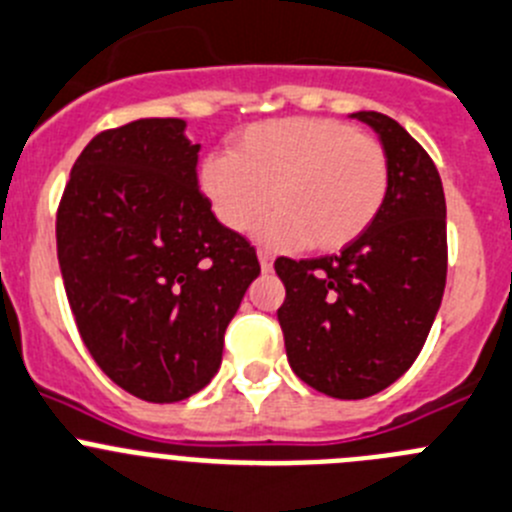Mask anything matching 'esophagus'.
Segmentation results:
<instances>
[{"mask_svg":"<svg viewBox=\"0 0 512 512\" xmlns=\"http://www.w3.org/2000/svg\"><path fill=\"white\" fill-rule=\"evenodd\" d=\"M259 264H261V271L269 274V271L274 269V256H271L269 251H259Z\"/></svg>","mask_w":512,"mask_h":512,"instance_id":"34e87169","label":"esophagus"}]
</instances>
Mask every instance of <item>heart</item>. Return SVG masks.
<instances>
[{"instance_id": "1", "label": "heart", "mask_w": 512, "mask_h": 512, "mask_svg": "<svg viewBox=\"0 0 512 512\" xmlns=\"http://www.w3.org/2000/svg\"><path fill=\"white\" fill-rule=\"evenodd\" d=\"M203 196L218 221L246 231L266 206L259 238L271 246L339 251L382 211L389 191L387 153L372 135L334 118H286L251 125L228 155L201 165Z\"/></svg>"}]
</instances>
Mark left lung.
<instances>
[{
    "label": "left lung",
    "instance_id": "left-lung-1",
    "mask_svg": "<svg viewBox=\"0 0 512 512\" xmlns=\"http://www.w3.org/2000/svg\"><path fill=\"white\" fill-rule=\"evenodd\" d=\"M352 118L387 153L382 211L339 256L274 264L286 286L276 316L291 369L337 399L372 397L412 367L447 279V208L435 163L397 120L372 110Z\"/></svg>",
    "mask_w": 512,
    "mask_h": 512
}]
</instances>
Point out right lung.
<instances>
[{
  "instance_id": "right-lung-1",
  "label": "right lung",
  "mask_w": 512,
  "mask_h": 512,
  "mask_svg": "<svg viewBox=\"0 0 512 512\" xmlns=\"http://www.w3.org/2000/svg\"><path fill=\"white\" fill-rule=\"evenodd\" d=\"M186 120L95 135L57 211V259L87 352L145 402H180L221 367L223 334L261 274L198 188Z\"/></svg>"
}]
</instances>
